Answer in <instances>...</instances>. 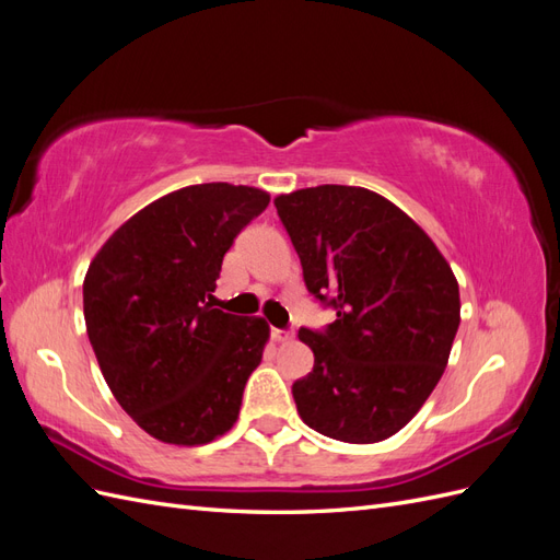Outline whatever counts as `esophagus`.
I'll use <instances>...</instances> for the list:
<instances>
[{"instance_id": "34e87169", "label": "esophagus", "mask_w": 560, "mask_h": 560, "mask_svg": "<svg viewBox=\"0 0 560 560\" xmlns=\"http://www.w3.org/2000/svg\"><path fill=\"white\" fill-rule=\"evenodd\" d=\"M270 334H273V338H276L278 343H290L292 338H294V329H273Z\"/></svg>"}]
</instances>
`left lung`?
<instances>
[{
    "label": "left lung",
    "mask_w": 560,
    "mask_h": 560,
    "mask_svg": "<svg viewBox=\"0 0 560 560\" xmlns=\"http://www.w3.org/2000/svg\"><path fill=\"white\" fill-rule=\"evenodd\" d=\"M303 282L336 319L301 327L315 364L292 385L315 432L348 444L397 434L432 395L460 325V292L442 252L395 202L322 184L276 198Z\"/></svg>",
    "instance_id": "1"
}]
</instances>
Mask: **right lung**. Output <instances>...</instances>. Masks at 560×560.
I'll use <instances>...</instances> for the list:
<instances>
[{"label": "right lung", "mask_w": 560, "mask_h": 560, "mask_svg": "<svg viewBox=\"0 0 560 560\" xmlns=\"http://www.w3.org/2000/svg\"><path fill=\"white\" fill-rule=\"evenodd\" d=\"M268 200L254 186H184L132 214L89 266L83 317L100 371L163 444H210L238 420L268 325L210 299L235 235Z\"/></svg>", "instance_id": "add662e5"}]
</instances>
